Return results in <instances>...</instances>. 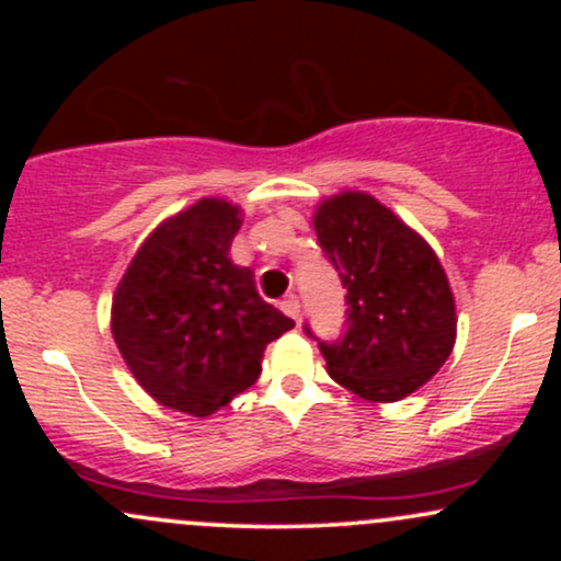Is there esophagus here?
Wrapping results in <instances>:
<instances>
[{
	"label": "esophagus",
	"instance_id": "obj_1",
	"mask_svg": "<svg viewBox=\"0 0 561 561\" xmlns=\"http://www.w3.org/2000/svg\"><path fill=\"white\" fill-rule=\"evenodd\" d=\"M279 308L287 313L289 319H298V317H300V300L295 298V295H289V298L282 300Z\"/></svg>",
	"mask_w": 561,
	"mask_h": 561
}]
</instances>
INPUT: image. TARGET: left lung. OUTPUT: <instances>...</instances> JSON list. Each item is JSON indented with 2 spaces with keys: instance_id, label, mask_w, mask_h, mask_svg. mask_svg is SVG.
Listing matches in <instances>:
<instances>
[{
  "instance_id": "left-lung-1",
  "label": "left lung",
  "mask_w": 561,
  "mask_h": 561,
  "mask_svg": "<svg viewBox=\"0 0 561 561\" xmlns=\"http://www.w3.org/2000/svg\"><path fill=\"white\" fill-rule=\"evenodd\" d=\"M319 244L347 289L345 332L319 340L327 371L358 398L401 401L446 364L456 306L435 250L366 192H340L313 214Z\"/></svg>"
}]
</instances>
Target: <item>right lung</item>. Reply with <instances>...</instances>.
Segmentation results:
<instances>
[{
	"mask_svg": "<svg viewBox=\"0 0 561 561\" xmlns=\"http://www.w3.org/2000/svg\"><path fill=\"white\" fill-rule=\"evenodd\" d=\"M240 227L237 205L197 199L141 242L115 289V345L165 409L210 416L255 385L266 345L295 327L229 261Z\"/></svg>",
	"mask_w": 561,
	"mask_h": 561,
	"instance_id": "obj_1",
	"label": "right lung"
}]
</instances>
